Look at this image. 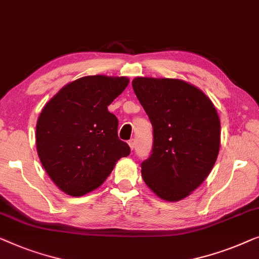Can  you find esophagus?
I'll list each match as a JSON object with an SVG mask.
<instances>
[{"label": "esophagus", "mask_w": 259, "mask_h": 259, "mask_svg": "<svg viewBox=\"0 0 259 259\" xmlns=\"http://www.w3.org/2000/svg\"><path fill=\"white\" fill-rule=\"evenodd\" d=\"M129 147H130L131 150H134V148H135V140H134V138L129 140Z\"/></svg>", "instance_id": "34e87169"}]
</instances>
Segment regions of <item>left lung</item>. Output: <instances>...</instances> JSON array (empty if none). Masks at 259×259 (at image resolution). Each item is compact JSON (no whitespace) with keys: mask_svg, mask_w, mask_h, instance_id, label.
Instances as JSON below:
<instances>
[{"mask_svg":"<svg viewBox=\"0 0 259 259\" xmlns=\"http://www.w3.org/2000/svg\"><path fill=\"white\" fill-rule=\"evenodd\" d=\"M133 89L152 125V150L141 163L145 184L158 197H187L212 170L221 123L212 102L181 79L137 77Z\"/></svg>","mask_w":259,"mask_h":259,"instance_id":"obj_1","label":"left lung"}]
</instances>
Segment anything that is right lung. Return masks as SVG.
Returning a JSON list of instances; mask_svg holds the SVG:
<instances>
[{"label": "right lung", "mask_w": 259, "mask_h": 259, "mask_svg": "<svg viewBox=\"0 0 259 259\" xmlns=\"http://www.w3.org/2000/svg\"><path fill=\"white\" fill-rule=\"evenodd\" d=\"M126 77L85 76L58 92L36 125L37 154L62 191L82 196L103 183L130 148L118 138V119L108 105L128 85Z\"/></svg>", "instance_id": "1"}]
</instances>
